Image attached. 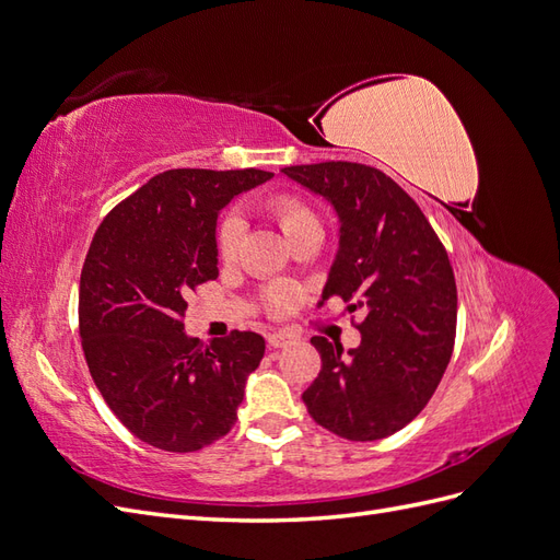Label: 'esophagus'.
Instances as JSON below:
<instances>
[{"label": "esophagus", "mask_w": 560, "mask_h": 560, "mask_svg": "<svg viewBox=\"0 0 560 560\" xmlns=\"http://www.w3.org/2000/svg\"><path fill=\"white\" fill-rule=\"evenodd\" d=\"M299 341V334L294 331H287V329H280V331H273L268 334V346L270 348H287Z\"/></svg>", "instance_id": "obj_1"}]
</instances>
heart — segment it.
Listing matches in <instances>:
<instances>
[{"mask_svg": "<svg viewBox=\"0 0 560 560\" xmlns=\"http://www.w3.org/2000/svg\"><path fill=\"white\" fill-rule=\"evenodd\" d=\"M266 210L268 214L276 219V224L282 229V233L290 238L296 231L319 224L315 210L294 191H276L266 198ZM245 235V224L238 214H229L217 226V254L222 261H233L235 254L241 249ZM301 303V292L299 287L290 282H276L268 284L261 292V306L266 308L268 315L273 317H284L292 315Z\"/></svg>", "mask_w": 560, "mask_h": 560, "instance_id": "heart-1", "label": "heart"}]
</instances>
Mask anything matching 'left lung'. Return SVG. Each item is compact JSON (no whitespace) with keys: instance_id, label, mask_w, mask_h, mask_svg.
<instances>
[{"instance_id":"obj_1","label":"left lung","mask_w":560,"mask_h":560,"mask_svg":"<svg viewBox=\"0 0 560 560\" xmlns=\"http://www.w3.org/2000/svg\"><path fill=\"white\" fill-rule=\"evenodd\" d=\"M282 173L327 196L341 217L322 301L338 296L364 313L358 348L311 338L322 369L301 397L317 425L376 442L409 425L442 383L457 322L453 266L418 202L378 167L325 161Z\"/></svg>"}]
</instances>
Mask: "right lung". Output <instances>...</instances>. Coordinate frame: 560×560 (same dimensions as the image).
Returning <instances> with one entry per match:
<instances>
[{
  "mask_svg": "<svg viewBox=\"0 0 560 560\" xmlns=\"http://www.w3.org/2000/svg\"><path fill=\"white\" fill-rule=\"evenodd\" d=\"M270 173L177 167L97 226L79 282V334L95 387L140 442L194 453L231 432L264 338L184 334L186 296L217 280V212Z\"/></svg>",
  "mask_w": 560,
  "mask_h": 560,
  "instance_id": "add662e5",
  "label": "right lung"
}]
</instances>
